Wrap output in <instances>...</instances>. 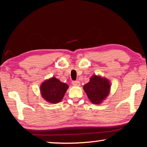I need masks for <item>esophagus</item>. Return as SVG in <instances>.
Masks as SVG:
<instances>
[{
  "instance_id": "obj_1",
  "label": "esophagus",
  "mask_w": 147,
  "mask_h": 147,
  "mask_svg": "<svg viewBox=\"0 0 147 147\" xmlns=\"http://www.w3.org/2000/svg\"><path fill=\"white\" fill-rule=\"evenodd\" d=\"M72 84H73V85L74 86H79L80 85V82L78 80L73 81L72 82Z\"/></svg>"
}]
</instances>
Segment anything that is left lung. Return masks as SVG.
I'll use <instances>...</instances> for the list:
<instances>
[{
    "mask_svg": "<svg viewBox=\"0 0 147 147\" xmlns=\"http://www.w3.org/2000/svg\"><path fill=\"white\" fill-rule=\"evenodd\" d=\"M84 89L91 102L98 104L108 95L110 84L107 79L93 75L90 78V81L84 85Z\"/></svg>",
    "mask_w": 147,
    "mask_h": 147,
    "instance_id": "8db88e82",
    "label": "left lung"
}]
</instances>
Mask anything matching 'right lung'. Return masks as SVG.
Segmentation results:
<instances>
[{
    "instance_id": "right-lung-1",
    "label": "right lung",
    "mask_w": 147,
    "mask_h": 147,
    "mask_svg": "<svg viewBox=\"0 0 147 147\" xmlns=\"http://www.w3.org/2000/svg\"><path fill=\"white\" fill-rule=\"evenodd\" d=\"M68 87L67 84L53 77L41 84V93L43 98L49 102L58 103L63 98Z\"/></svg>"
}]
</instances>
